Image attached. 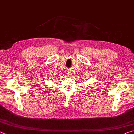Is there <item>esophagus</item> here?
<instances>
[{"label":"esophagus","instance_id":"obj_1","mask_svg":"<svg viewBox=\"0 0 134 134\" xmlns=\"http://www.w3.org/2000/svg\"><path fill=\"white\" fill-rule=\"evenodd\" d=\"M66 73H67V75L69 76L70 75L71 72H70V71H66Z\"/></svg>","mask_w":134,"mask_h":134}]
</instances>
